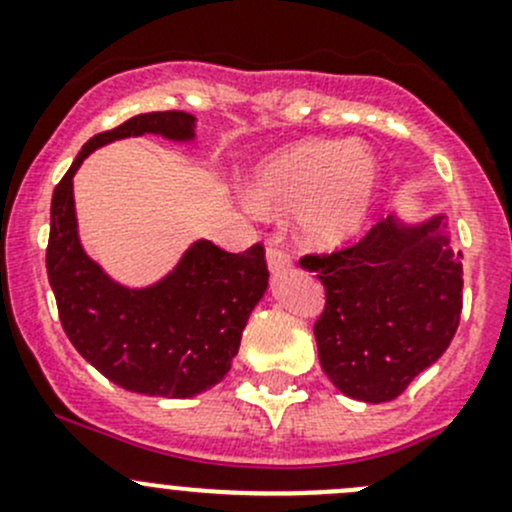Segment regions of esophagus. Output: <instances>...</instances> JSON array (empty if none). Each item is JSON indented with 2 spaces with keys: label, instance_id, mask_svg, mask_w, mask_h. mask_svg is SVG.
Wrapping results in <instances>:
<instances>
[{
  "label": "esophagus",
  "instance_id": "34e87169",
  "mask_svg": "<svg viewBox=\"0 0 512 512\" xmlns=\"http://www.w3.org/2000/svg\"><path fill=\"white\" fill-rule=\"evenodd\" d=\"M267 267H270L272 275H280V272L292 267V257L285 250H280V247H267Z\"/></svg>",
  "mask_w": 512,
  "mask_h": 512
}]
</instances>
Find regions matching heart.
Wrapping results in <instances>:
<instances>
[{
  "mask_svg": "<svg viewBox=\"0 0 512 512\" xmlns=\"http://www.w3.org/2000/svg\"><path fill=\"white\" fill-rule=\"evenodd\" d=\"M381 188V163L364 141L304 138L252 170L245 205L252 213H294V232L314 250H334L369 225Z\"/></svg>",
  "mask_w": 512,
  "mask_h": 512,
  "instance_id": "obj_1",
  "label": "heart"
}]
</instances>
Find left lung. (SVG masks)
Segmentation results:
<instances>
[{
    "instance_id": "left-lung-1",
    "label": "left lung",
    "mask_w": 512,
    "mask_h": 512,
    "mask_svg": "<svg viewBox=\"0 0 512 512\" xmlns=\"http://www.w3.org/2000/svg\"><path fill=\"white\" fill-rule=\"evenodd\" d=\"M299 265L327 292L314 324L319 364L349 399L394 401L456 334L463 265L443 215L409 223L391 213L356 245Z\"/></svg>"
}]
</instances>
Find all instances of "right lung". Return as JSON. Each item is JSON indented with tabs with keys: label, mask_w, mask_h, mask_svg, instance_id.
I'll return each instance as SVG.
<instances>
[{
	"label": "right lung",
	"mask_w": 512,
	"mask_h": 512,
	"mask_svg": "<svg viewBox=\"0 0 512 512\" xmlns=\"http://www.w3.org/2000/svg\"><path fill=\"white\" fill-rule=\"evenodd\" d=\"M195 123L185 111H153L98 133L51 198L46 272L61 327L94 369L133 394L190 399L223 381L242 329L270 285L262 245L232 255L210 240H195L168 275L146 287L116 282L81 245L74 205L81 163L96 148L146 133L193 143Z\"/></svg>",
	"instance_id": "1"
}]
</instances>
